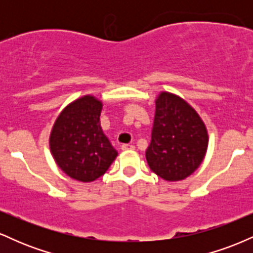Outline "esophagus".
Instances as JSON below:
<instances>
[{
    "label": "esophagus",
    "mask_w": 253,
    "mask_h": 253,
    "mask_svg": "<svg viewBox=\"0 0 253 253\" xmlns=\"http://www.w3.org/2000/svg\"><path fill=\"white\" fill-rule=\"evenodd\" d=\"M133 149H134V146H133V145H129V144H124V145H121V150H123V151L133 150Z\"/></svg>",
    "instance_id": "esophagus-1"
}]
</instances>
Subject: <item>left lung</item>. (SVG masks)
<instances>
[{"mask_svg":"<svg viewBox=\"0 0 253 253\" xmlns=\"http://www.w3.org/2000/svg\"><path fill=\"white\" fill-rule=\"evenodd\" d=\"M152 139L146 151L150 169L169 182L197 170L208 147L207 127L187 101L168 91L156 98Z\"/></svg>","mask_w":253,"mask_h":253,"instance_id":"obj_1","label":"left lung"}]
</instances>
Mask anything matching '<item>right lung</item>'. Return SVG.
<instances>
[{
	"mask_svg": "<svg viewBox=\"0 0 253 253\" xmlns=\"http://www.w3.org/2000/svg\"><path fill=\"white\" fill-rule=\"evenodd\" d=\"M102 106L98 98L84 95L69 103L52 127V157L59 169L76 181L97 179L118 156L101 127Z\"/></svg>",
	"mask_w": 253,
	"mask_h": 253,
	"instance_id": "1",
	"label": "right lung"
}]
</instances>
